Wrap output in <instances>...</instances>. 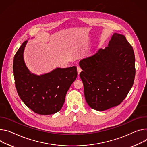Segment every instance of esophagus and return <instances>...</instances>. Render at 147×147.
I'll return each instance as SVG.
<instances>
[{"mask_svg":"<svg viewBox=\"0 0 147 147\" xmlns=\"http://www.w3.org/2000/svg\"><path fill=\"white\" fill-rule=\"evenodd\" d=\"M77 73H78V74H79L80 73V72L82 71V69H81L80 67H77Z\"/></svg>","mask_w":147,"mask_h":147,"instance_id":"esophagus-1","label":"esophagus"}]
</instances>
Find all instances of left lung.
I'll use <instances>...</instances> for the list:
<instances>
[{
    "label": "left lung",
    "instance_id": "1",
    "mask_svg": "<svg viewBox=\"0 0 147 147\" xmlns=\"http://www.w3.org/2000/svg\"><path fill=\"white\" fill-rule=\"evenodd\" d=\"M86 101L104 111L121 104L133 86L135 55L124 35L114 33L109 46L79 63Z\"/></svg>",
    "mask_w": 147,
    "mask_h": 147
}]
</instances>
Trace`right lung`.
Instances as JSON below:
<instances>
[{
	"label": "right lung",
	"instance_id": "right-lung-1",
	"mask_svg": "<svg viewBox=\"0 0 147 147\" xmlns=\"http://www.w3.org/2000/svg\"><path fill=\"white\" fill-rule=\"evenodd\" d=\"M24 42L15 55L13 70L18 95L22 101L34 113L50 115L59 111L67 92L77 76L76 66L58 68L41 76L31 74L23 60Z\"/></svg>",
	"mask_w": 147,
	"mask_h": 147
}]
</instances>
